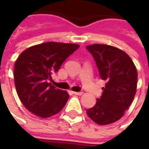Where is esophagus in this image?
Returning <instances> with one entry per match:
<instances>
[{"label": "esophagus", "mask_w": 149, "mask_h": 149, "mask_svg": "<svg viewBox=\"0 0 149 149\" xmlns=\"http://www.w3.org/2000/svg\"><path fill=\"white\" fill-rule=\"evenodd\" d=\"M74 95H83V92H73Z\"/></svg>", "instance_id": "esophagus-1"}]
</instances>
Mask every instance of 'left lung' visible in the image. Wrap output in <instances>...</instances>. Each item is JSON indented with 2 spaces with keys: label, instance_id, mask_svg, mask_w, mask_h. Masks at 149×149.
I'll use <instances>...</instances> for the list:
<instances>
[{
  "label": "left lung",
  "instance_id": "obj_1",
  "mask_svg": "<svg viewBox=\"0 0 149 149\" xmlns=\"http://www.w3.org/2000/svg\"><path fill=\"white\" fill-rule=\"evenodd\" d=\"M94 57L100 78L106 82L103 94L87 114L95 123L106 125L120 119L132 104L137 89L138 73L124 51L107 45L86 46Z\"/></svg>",
  "mask_w": 149,
  "mask_h": 149
}]
</instances>
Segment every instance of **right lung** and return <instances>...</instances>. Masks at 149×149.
<instances>
[{"label": "right lung", "mask_w": 149, "mask_h": 149, "mask_svg": "<svg viewBox=\"0 0 149 149\" xmlns=\"http://www.w3.org/2000/svg\"><path fill=\"white\" fill-rule=\"evenodd\" d=\"M79 47L75 44L46 42L24 50L15 61L14 79L21 103L32 113L41 118L56 114L70 95L49 83L51 74Z\"/></svg>", "instance_id": "add662e5"}]
</instances>
